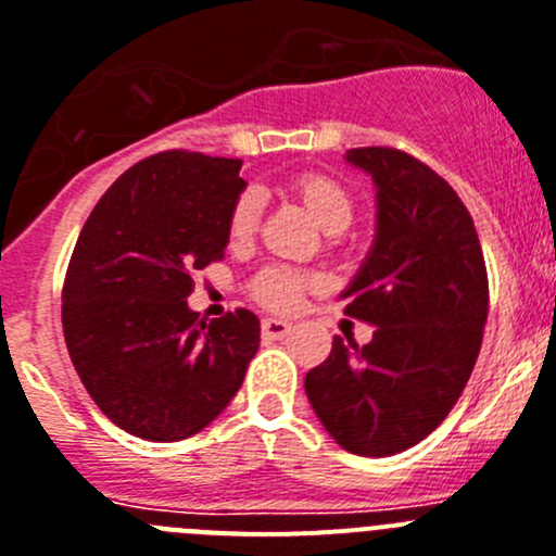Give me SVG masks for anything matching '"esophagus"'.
Segmentation results:
<instances>
[{
  "label": "esophagus",
  "mask_w": 556,
  "mask_h": 556,
  "mask_svg": "<svg viewBox=\"0 0 556 556\" xmlns=\"http://www.w3.org/2000/svg\"><path fill=\"white\" fill-rule=\"evenodd\" d=\"M288 332H291V325H288V321H282V318H265L263 321V338H268V341L285 338Z\"/></svg>",
  "instance_id": "34e87169"
}]
</instances>
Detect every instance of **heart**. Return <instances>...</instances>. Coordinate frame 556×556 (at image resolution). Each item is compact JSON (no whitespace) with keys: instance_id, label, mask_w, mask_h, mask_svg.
I'll list each match as a JSON object with an SVG mask.
<instances>
[{"instance_id":"heart-1","label":"heart","mask_w":556,"mask_h":556,"mask_svg":"<svg viewBox=\"0 0 556 556\" xmlns=\"http://www.w3.org/2000/svg\"><path fill=\"white\" fill-rule=\"evenodd\" d=\"M291 190L327 235H341L350 229L352 218H355V204L341 181L327 173H302L291 185ZM257 224L260 195L254 190L240 192L229 212V240L231 243H249L251 235L257 231ZM311 285L313 279L305 274L285 268V265H271L254 279V296L274 311H293Z\"/></svg>"}]
</instances>
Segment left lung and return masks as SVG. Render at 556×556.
I'll return each instance as SVG.
<instances>
[{
	"instance_id": "obj_1",
	"label": "left lung",
	"mask_w": 556,
	"mask_h": 556,
	"mask_svg": "<svg viewBox=\"0 0 556 556\" xmlns=\"http://www.w3.org/2000/svg\"><path fill=\"white\" fill-rule=\"evenodd\" d=\"M346 162L375 181L378 224L341 299L375 336L364 346L332 338L305 392L344 451L394 456L465 392L490 311L486 265L470 212L428 164L394 148H352Z\"/></svg>"
}]
</instances>
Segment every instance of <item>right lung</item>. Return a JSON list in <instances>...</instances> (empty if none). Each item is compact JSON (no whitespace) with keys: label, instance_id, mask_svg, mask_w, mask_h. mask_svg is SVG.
I'll use <instances>...</instances> for the list:
<instances>
[{"label":"right lung","instance_id":"add662e5","mask_svg":"<svg viewBox=\"0 0 556 556\" xmlns=\"http://www.w3.org/2000/svg\"><path fill=\"white\" fill-rule=\"evenodd\" d=\"M240 159L164 151L105 190L64 282V338L111 422L151 442L204 431L243 386L260 346L251 311L198 321L192 271L224 260Z\"/></svg>","mask_w":556,"mask_h":556}]
</instances>
